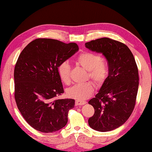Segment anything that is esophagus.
Segmentation results:
<instances>
[{
    "label": "esophagus",
    "instance_id": "obj_1",
    "mask_svg": "<svg viewBox=\"0 0 152 152\" xmlns=\"http://www.w3.org/2000/svg\"><path fill=\"white\" fill-rule=\"evenodd\" d=\"M86 103V101H82V100H79L77 99L75 101V105H83L85 104Z\"/></svg>",
    "mask_w": 152,
    "mask_h": 152
}]
</instances>
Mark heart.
<instances>
[{
  "label": "heart",
  "mask_w": 152,
  "mask_h": 152,
  "mask_svg": "<svg viewBox=\"0 0 152 152\" xmlns=\"http://www.w3.org/2000/svg\"><path fill=\"white\" fill-rule=\"evenodd\" d=\"M75 63L88 71L89 77L97 86L102 85L107 79L108 72L107 65L99 55L91 52H83L77 56ZM58 72L64 84H70L71 67L67 62L59 64ZM93 91V84L91 82H87L72 86L67 90L66 94L70 98L83 100L91 96Z\"/></svg>",
  "instance_id": "1"
}]
</instances>
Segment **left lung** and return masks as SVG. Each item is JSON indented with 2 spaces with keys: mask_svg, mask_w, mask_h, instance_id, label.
Masks as SVG:
<instances>
[{
  "mask_svg": "<svg viewBox=\"0 0 152 152\" xmlns=\"http://www.w3.org/2000/svg\"><path fill=\"white\" fill-rule=\"evenodd\" d=\"M85 46L102 53L109 70L98 94L89 102L94 108L89 125L99 132L115 129L127 121L135 106L139 75L134 56L126 45L109 38L91 40Z\"/></svg>",
  "mask_w": 152,
  "mask_h": 152,
  "instance_id": "1",
  "label": "left lung"
}]
</instances>
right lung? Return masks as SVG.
I'll list each match as a JSON object with an SVG mask.
<instances>
[{
	"mask_svg": "<svg viewBox=\"0 0 152 152\" xmlns=\"http://www.w3.org/2000/svg\"><path fill=\"white\" fill-rule=\"evenodd\" d=\"M78 50L75 43L37 39L18 57L14 72L15 101L22 116L35 129L53 132L66 125L75 100L56 99L64 93L58 67Z\"/></svg>",
	"mask_w": 152,
	"mask_h": 152,
	"instance_id": "right-lung-1",
	"label": "right lung"
}]
</instances>
